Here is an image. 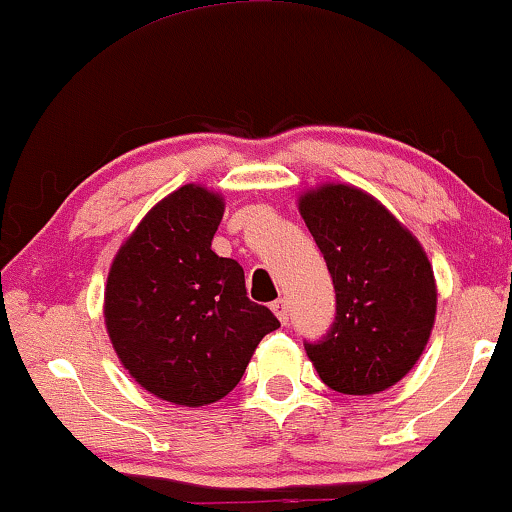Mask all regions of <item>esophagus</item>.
<instances>
[{
  "instance_id": "34e87169",
  "label": "esophagus",
  "mask_w": 512,
  "mask_h": 512,
  "mask_svg": "<svg viewBox=\"0 0 512 512\" xmlns=\"http://www.w3.org/2000/svg\"><path fill=\"white\" fill-rule=\"evenodd\" d=\"M272 310H274V315L279 317L281 325H286V322H289V301L279 298V301L272 303Z\"/></svg>"
}]
</instances>
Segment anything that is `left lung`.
Returning a JSON list of instances; mask_svg holds the SVG:
<instances>
[{
  "instance_id": "8db88e82",
  "label": "left lung",
  "mask_w": 512,
  "mask_h": 512,
  "mask_svg": "<svg viewBox=\"0 0 512 512\" xmlns=\"http://www.w3.org/2000/svg\"><path fill=\"white\" fill-rule=\"evenodd\" d=\"M298 211L337 291L332 332L305 344L317 375L344 395L397 385L436 322L438 286L426 250L383 202L346 182L305 190Z\"/></svg>"
}]
</instances>
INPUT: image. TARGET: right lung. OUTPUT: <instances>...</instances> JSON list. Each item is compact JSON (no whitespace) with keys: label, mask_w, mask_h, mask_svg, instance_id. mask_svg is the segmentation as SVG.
Returning <instances> with one entry per match:
<instances>
[{"label":"right lung","mask_w":512,"mask_h":512,"mask_svg":"<svg viewBox=\"0 0 512 512\" xmlns=\"http://www.w3.org/2000/svg\"><path fill=\"white\" fill-rule=\"evenodd\" d=\"M226 202L182 185L154 204L117 250L103 317L117 358L146 392L207 407L240 383L272 310L252 303L243 267L211 250Z\"/></svg>","instance_id":"obj_1"}]
</instances>
